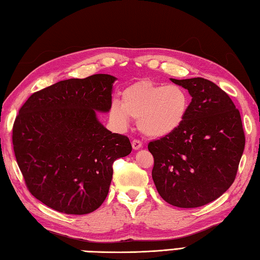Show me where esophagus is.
Instances as JSON below:
<instances>
[{
	"instance_id": "obj_1",
	"label": "esophagus",
	"mask_w": 260,
	"mask_h": 260,
	"mask_svg": "<svg viewBox=\"0 0 260 260\" xmlns=\"http://www.w3.org/2000/svg\"><path fill=\"white\" fill-rule=\"evenodd\" d=\"M132 147H133L134 150H138V149L142 148V142H141L140 140H136V139H134V140H133V142H132Z\"/></svg>"
}]
</instances>
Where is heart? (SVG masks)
Instances as JSON below:
<instances>
[{"mask_svg": "<svg viewBox=\"0 0 260 260\" xmlns=\"http://www.w3.org/2000/svg\"><path fill=\"white\" fill-rule=\"evenodd\" d=\"M189 104L190 99L183 87L142 80L122 90L121 103L113 101L110 116L120 126L128 124L129 117L138 119L139 129L143 135L162 138L182 125Z\"/></svg>", "mask_w": 260, "mask_h": 260, "instance_id": "obj_1", "label": "heart"}]
</instances>
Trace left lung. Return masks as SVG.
<instances>
[{"mask_svg": "<svg viewBox=\"0 0 260 260\" xmlns=\"http://www.w3.org/2000/svg\"><path fill=\"white\" fill-rule=\"evenodd\" d=\"M171 80L188 89L191 102L177 131L149 142L155 161L152 179L169 204L199 208L217 200L234 182L245 144L241 114L212 81Z\"/></svg>", "mask_w": 260, "mask_h": 260, "instance_id": "obj_1", "label": "left lung"}]
</instances>
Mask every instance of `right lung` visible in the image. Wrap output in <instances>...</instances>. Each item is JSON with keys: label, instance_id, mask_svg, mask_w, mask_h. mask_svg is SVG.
I'll list each match as a JSON object with an SVG mask.
<instances>
[{"label": "right lung", "instance_id": "add662e5", "mask_svg": "<svg viewBox=\"0 0 260 260\" xmlns=\"http://www.w3.org/2000/svg\"><path fill=\"white\" fill-rule=\"evenodd\" d=\"M116 78L94 74L37 91L19 109L12 128L17 164L35 199L67 214H87L107 199L113 161L129 155L125 135L101 124L111 107Z\"/></svg>", "mask_w": 260, "mask_h": 260}]
</instances>
